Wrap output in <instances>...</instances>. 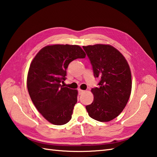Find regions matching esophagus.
<instances>
[{"instance_id": "esophagus-1", "label": "esophagus", "mask_w": 157, "mask_h": 157, "mask_svg": "<svg viewBox=\"0 0 157 157\" xmlns=\"http://www.w3.org/2000/svg\"><path fill=\"white\" fill-rule=\"evenodd\" d=\"M85 91H84V90H82V89H78L79 94H83V93H85Z\"/></svg>"}]
</instances>
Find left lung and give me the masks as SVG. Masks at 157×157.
<instances>
[{
  "label": "left lung",
  "instance_id": "left-lung-1",
  "mask_svg": "<svg viewBox=\"0 0 157 157\" xmlns=\"http://www.w3.org/2000/svg\"><path fill=\"white\" fill-rule=\"evenodd\" d=\"M90 60L98 87L91 89L94 101L86 105L89 117L100 122L117 117L126 106L132 92V73L126 59L110 44L83 46Z\"/></svg>",
  "mask_w": 157,
  "mask_h": 157
}]
</instances>
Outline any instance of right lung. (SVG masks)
<instances>
[{"instance_id": "add662e5", "label": "right lung", "mask_w": 157, "mask_h": 157, "mask_svg": "<svg viewBox=\"0 0 157 157\" xmlns=\"http://www.w3.org/2000/svg\"><path fill=\"white\" fill-rule=\"evenodd\" d=\"M86 54L78 45L53 44L41 49L30 63L28 91L38 111L49 123L62 125L69 122L77 102V90L64 87L69 63Z\"/></svg>"}]
</instances>
